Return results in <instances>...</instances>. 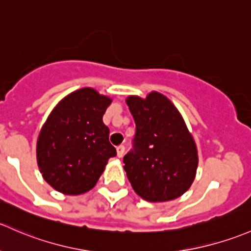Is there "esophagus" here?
<instances>
[{
  "label": "esophagus",
  "instance_id": "1",
  "mask_svg": "<svg viewBox=\"0 0 251 251\" xmlns=\"http://www.w3.org/2000/svg\"><path fill=\"white\" fill-rule=\"evenodd\" d=\"M117 154H118V157H123L124 154H125V147L119 146L117 148Z\"/></svg>",
  "mask_w": 251,
  "mask_h": 251
}]
</instances>
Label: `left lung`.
I'll return each instance as SVG.
<instances>
[{"label": "left lung", "mask_w": 251, "mask_h": 251, "mask_svg": "<svg viewBox=\"0 0 251 251\" xmlns=\"http://www.w3.org/2000/svg\"><path fill=\"white\" fill-rule=\"evenodd\" d=\"M136 123L132 149L124 170L134 191L149 202L176 199L190 188L197 170V149L174 104L159 92L146 100L130 96Z\"/></svg>", "instance_id": "1"}]
</instances>
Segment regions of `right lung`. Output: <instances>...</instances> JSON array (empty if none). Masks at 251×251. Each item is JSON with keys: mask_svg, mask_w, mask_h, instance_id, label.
I'll use <instances>...</instances> for the list:
<instances>
[{"mask_svg": "<svg viewBox=\"0 0 251 251\" xmlns=\"http://www.w3.org/2000/svg\"><path fill=\"white\" fill-rule=\"evenodd\" d=\"M112 100L85 88L68 95L50 113L37 142V161L47 183L66 195L94 188L110 157L103 115Z\"/></svg>", "mask_w": 251, "mask_h": 251, "instance_id": "right-lung-1", "label": "right lung"}]
</instances>
